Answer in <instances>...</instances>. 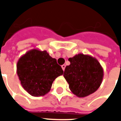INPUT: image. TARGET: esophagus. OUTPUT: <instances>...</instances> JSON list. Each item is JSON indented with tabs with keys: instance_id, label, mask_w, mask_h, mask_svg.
Here are the masks:
<instances>
[{
	"instance_id": "1",
	"label": "esophagus",
	"mask_w": 121,
	"mask_h": 121,
	"mask_svg": "<svg viewBox=\"0 0 121 121\" xmlns=\"http://www.w3.org/2000/svg\"><path fill=\"white\" fill-rule=\"evenodd\" d=\"M65 67H66L65 65H61V68H62V69H63V71H65Z\"/></svg>"
}]
</instances>
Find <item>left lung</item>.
I'll use <instances>...</instances> for the list:
<instances>
[{
	"instance_id": "obj_1",
	"label": "left lung",
	"mask_w": 121,
	"mask_h": 121,
	"mask_svg": "<svg viewBox=\"0 0 121 121\" xmlns=\"http://www.w3.org/2000/svg\"><path fill=\"white\" fill-rule=\"evenodd\" d=\"M63 76L71 92L78 97H86L99 89L104 76V71L99 61L91 56L76 54L69 58Z\"/></svg>"
}]
</instances>
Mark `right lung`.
I'll use <instances>...</instances> for the list:
<instances>
[{
    "label": "right lung",
    "instance_id": "1",
    "mask_svg": "<svg viewBox=\"0 0 121 121\" xmlns=\"http://www.w3.org/2000/svg\"><path fill=\"white\" fill-rule=\"evenodd\" d=\"M17 73L25 91L33 96H40L50 91L54 80L63 71L46 50L32 49L19 59Z\"/></svg>",
    "mask_w": 121,
    "mask_h": 121
}]
</instances>
